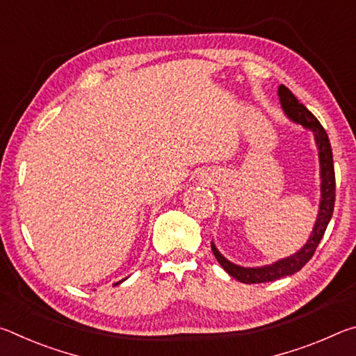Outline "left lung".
<instances>
[{
	"label": "left lung",
	"instance_id": "8db88e82",
	"mask_svg": "<svg viewBox=\"0 0 356 356\" xmlns=\"http://www.w3.org/2000/svg\"><path fill=\"white\" fill-rule=\"evenodd\" d=\"M280 104L282 111L286 116L303 125L305 129H309L314 134V140L318 150V161H321V204H318V213L316 225L312 227V232L308 238V242L303 248L298 250L295 254L280 259L278 262L264 265V267H242V265H236L221 254L216 250L215 243L212 242V251L216 257V261L226 272L245 284H256V282H270L284 276H291L297 273L309 261L312 254L316 252V248L321 243L327 226L331 220L334 209V196H336V179H334V165H333V152H331V144L328 140V135L325 129L318 122L317 118L312 114L308 108L303 104H300L298 99L289 91V89L281 84L278 88Z\"/></svg>",
	"mask_w": 356,
	"mask_h": 356
}]
</instances>
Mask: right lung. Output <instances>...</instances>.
I'll use <instances>...</instances> for the list:
<instances>
[{
    "instance_id": "1",
    "label": "right lung",
    "mask_w": 356,
    "mask_h": 356,
    "mask_svg": "<svg viewBox=\"0 0 356 356\" xmlns=\"http://www.w3.org/2000/svg\"><path fill=\"white\" fill-rule=\"evenodd\" d=\"M124 281V280H122ZM122 281H119V282H116V284H114V286H118V284H120V282H122Z\"/></svg>"
}]
</instances>
